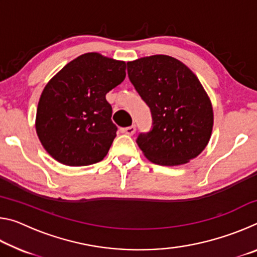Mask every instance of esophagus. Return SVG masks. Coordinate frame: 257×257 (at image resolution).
I'll list each match as a JSON object with an SVG mask.
<instances>
[{
	"instance_id": "34e87169",
	"label": "esophagus",
	"mask_w": 257,
	"mask_h": 257,
	"mask_svg": "<svg viewBox=\"0 0 257 257\" xmlns=\"http://www.w3.org/2000/svg\"><path fill=\"white\" fill-rule=\"evenodd\" d=\"M121 133L127 134L129 136H133V135L136 133V127H135V125H130V127L127 128H121Z\"/></svg>"
}]
</instances>
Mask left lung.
<instances>
[{"label":"left lung","instance_id":"1","mask_svg":"<svg viewBox=\"0 0 257 257\" xmlns=\"http://www.w3.org/2000/svg\"><path fill=\"white\" fill-rule=\"evenodd\" d=\"M128 77L149 105L150 132L136 139L151 162L179 165L196 158L210 141V98L189 68L172 56L152 55L127 63Z\"/></svg>","mask_w":257,"mask_h":257}]
</instances>
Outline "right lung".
I'll list each match as a JSON object with an SVG mask.
<instances>
[{
    "instance_id": "add662e5",
    "label": "right lung",
    "mask_w": 257,
    "mask_h": 257,
    "mask_svg": "<svg viewBox=\"0 0 257 257\" xmlns=\"http://www.w3.org/2000/svg\"><path fill=\"white\" fill-rule=\"evenodd\" d=\"M124 77L123 61L86 53L52 78L36 115L38 138L52 158L70 167L105 158L118 130L105 95Z\"/></svg>"
}]
</instances>
